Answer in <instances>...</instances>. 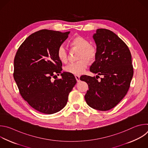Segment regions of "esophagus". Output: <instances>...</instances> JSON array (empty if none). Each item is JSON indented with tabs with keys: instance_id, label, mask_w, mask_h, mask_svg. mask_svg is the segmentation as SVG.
Listing matches in <instances>:
<instances>
[{
	"instance_id": "1",
	"label": "esophagus",
	"mask_w": 148,
	"mask_h": 148,
	"mask_svg": "<svg viewBox=\"0 0 148 148\" xmlns=\"http://www.w3.org/2000/svg\"><path fill=\"white\" fill-rule=\"evenodd\" d=\"M75 78H76L77 82H79V81H80V79H79V77H79V75H75Z\"/></svg>"
}]
</instances>
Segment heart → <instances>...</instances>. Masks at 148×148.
I'll return each instance as SVG.
<instances>
[{"label": "heart", "mask_w": 148, "mask_h": 148, "mask_svg": "<svg viewBox=\"0 0 148 148\" xmlns=\"http://www.w3.org/2000/svg\"><path fill=\"white\" fill-rule=\"evenodd\" d=\"M70 45L81 50L79 56V60L85 58L90 62L95 60L97 56V50L94 46L90 45V41L85 37L79 36L75 37L70 41ZM57 56L61 62L66 63L67 61L66 50L62 46L58 48ZM87 66V61L85 60H81L75 62L70 63L65 67V70L67 73L78 75L85 71Z\"/></svg>", "instance_id": "b5f03b06"}]
</instances>
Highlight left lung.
I'll return each instance as SVG.
<instances>
[{
  "mask_svg": "<svg viewBox=\"0 0 148 148\" xmlns=\"http://www.w3.org/2000/svg\"><path fill=\"white\" fill-rule=\"evenodd\" d=\"M97 46L95 61L90 71L98 75L81 76L89 90L85 99L89 106L99 111H108L123 99L127 93L134 74L132 57L128 47L112 31L98 29L93 35ZM103 77L98 81L97 76Z\"/></svg>",
  "mask_w": 148,
  "mask_h": 148,
  "instance_id": "left-lung-1",
  "label": "left lung"
}]
</instances>
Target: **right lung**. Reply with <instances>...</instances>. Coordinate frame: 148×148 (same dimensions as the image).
<instances>
[{
  "label": "right lung",
  "mask_w": 148,
  "mask_h": 148,
  "mask_svg": "<svg viewBox=\"0 0 148 148\" xmlns=\"http://www.w3.org/2000/svg\"><path fill=\"white\" fill-rule=\"evenodd\" d=\"M69 33L39 30L30 35L16 54L13 77L20 94L41 113L53 114L61 110L77 82L73 74L61 73L62 62L57 56L58 48ZM56 73H61L62 78L52 82Z\"/></svg>",
  "instance_id": "add662e5"
}]
</instances>
